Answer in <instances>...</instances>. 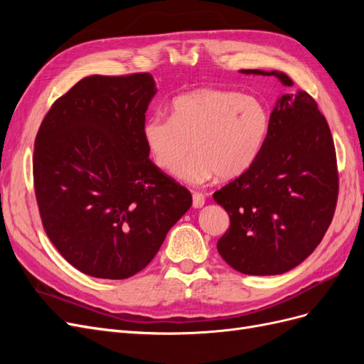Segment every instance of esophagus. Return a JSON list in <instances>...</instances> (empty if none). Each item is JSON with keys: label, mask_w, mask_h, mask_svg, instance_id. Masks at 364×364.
Segmentation results:
<instances>
[{"label": "esophagus", "mask_w": 364, "mask_h": 364, "mask_svg": "<svg viewBox=\"0 0 364 364\" xmlns=\"http://www.w3.org/2000/svg\"><path fill=\"white\" fill-rule=\"evenodd\" d=\"M205 205V196L199 191H193V206L202 208Z\"/></svg>", "instance_id": "esophagus-1"}]
</instances>
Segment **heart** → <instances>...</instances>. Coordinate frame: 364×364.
<instances>
[{"label":"heart","instance_id":"obj_1","mask_svg":"<svg viewBox=\"0 0 364 364\" xmlns=\"http://www.w3.org/2000/svg\"><path fill=\"white\" fill-rule=\"evenodd\" d=\"M270 130V114L259 98L203 87L178 95L170 117L155 114L142 124V139L159 168L171 170L193 146L195 153L174 174L188 183L213 176L234 179L257 161Z\"/></svg>","mask_w":364,"mask_h":364}]
</instances>
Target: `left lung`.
<instances>
[{
  "label": "left lung",
  "instance_id": "1",
  "mask_svg": "<svg viewBox=\"0 0 364 364\" xmlns=\"http://www.w3.org/2000/svg\"><path fill=\"white\" fill-rule=\"evenodd\" d=\"M241 73L274 75L284 86H293L279 71ZM337 196L336 147L325 117L310 94H284L270 114L269 135L257 161L213 196L230 218L217 250L245 274L289 272L322 241Z\"/></svg>",
  "mask_w": 364,
  "mask_h": 364
}]
</instances>
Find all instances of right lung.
Returning a JSON list of instances; mask_svg holds the SVG:
<instances>
[{
    "instance_id": "1",
    "label": "right lung",
    "mask_w": 364,
    "mask_h": 364,
    "mask_svg": "<svg viewBox=\"0 0 364 364\" xmlns=\"http://www.w3.org/2000/svg\"><path fill=\"white\" fill-rule=\"evenodd\" d=\"M156 91L149 73L85 77L38 130L33 179L43 229L90 277L141 272L193 203L149 159L142 124Z\"/></svg>"
}]
</instances>
